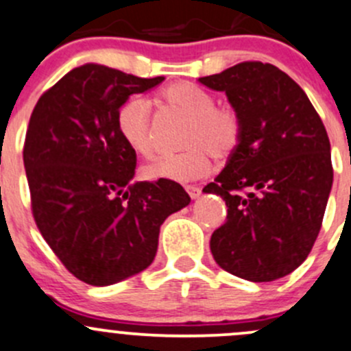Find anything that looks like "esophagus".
<instances>
[{"label":"esophagus","mask_w":351,"mask_h":351,"mask_svg":"<svg viewBox=\"0 0 351 351\" xmlns=\"http://www.w3.org/2000/svg\"><path fill=\"white\" fill-rule=\"evenodd\" d=\"M186 191H187V194L193 197V199L199 197V194H201V189L197 186H186Z\"/></svg>","instance_id":"esophagus-1"}]
</instances>
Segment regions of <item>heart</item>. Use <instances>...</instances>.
Segmentation results:
<instances>
[{
  "label": "heart",
  "instance_id": "obj_1",
  "mask_svg": "<svg viewBox=\"0 0 351 351\" xmlns=\"http://www.w3.org/2000/svg\"><path fill=\"white\" fill-rule=\"evenodd\" d=\"M160 100L186 117L182 131L184 148L179 154H165L143 167L148 179L191 180L206 174L210 155L225 160L237 150L242 140V116L230 104H217V97L194 83L179 82L162 90ZM121 138L140 155L155 152L152 133L150 104L141 97H131L116 116Z\"/></svg>",
  "mask_w": 351,
  "mask_h": 351
}]
</instances>
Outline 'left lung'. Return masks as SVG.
Returning <instances> with one entry per match:
<instances>
[{"mask_svg": "<svg viewBox=\"0 0 351 351\" xmlns=\"http://www.w3.org/2000/svg\"><path fill=\"white\" fill-rule=\"evenodd\" d=\"M199 82L227 93L244 124L237 150L203 189L228 208L211 254L249 282L287 276L307 259L332 186L324 124L304 90L269 62H239Z\"/></svg>", "mask_w": 351, "mask_h": 351, "instance_id": "left-lung-1", "label": "left lung"}]
</instances>
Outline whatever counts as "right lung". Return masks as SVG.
I'll use <instances>...</instances> for the list:
<instances>
[{
	"label": "right lung",
	"instance_id": "1",
	"mask_svg": "<svg viewBox=\"0 0 351 351\" xmlns=\"http://www.w3.org/2000/svg\"><path fill=\"white\" fill-rule=\"evenodd\" d=\"M162 82L80 66L40 95L30 116L23 165L34 220L62 266L88 285L148 268L160 225L191 201L172 180L131 182L136 152L117 131V110L130 95Z\"/></svg>",
	"mask_w": 351,
	"mask_h": 351
}]
</instances>
